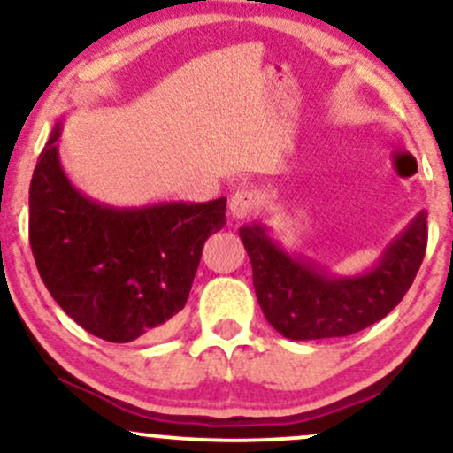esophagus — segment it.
Here are the masks:
<instances>
[{"instance_id":"34e87169","label":"esophagus","mask_w":453,"mask_h":453,"mask_svg":"<svg viewBox=\"0 0 453 453\" xmlns=\"http://www.w3.org/2000/svg\"><path fill=\"white\" fill-rule=\"evenodd\" d=\"M256 209V196L251 189H238L230 197V215L232 219H247Z\"/></svg>"}]
</instances>
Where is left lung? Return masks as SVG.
<instances>
[{"label": "left lung", "instance_id": "left-lung-1", "mask_svg": "<svg viewBox=\"0 0 453 453\" xmlns=\"http://www.w3.org/2000/svg\"><path fill=\"white\" fill-rule=\"evenodd\" d=\"M428 212L419 211L364 273L339 274L288 251L264 223L242 226L253 288L268 324L292 341L349 336L377 324L409 292L428 242Z\"/></svg>", "mask_w": 453, "mask_h": 453}]
</instances>
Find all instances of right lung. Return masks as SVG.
Returning a JSON list of instances; mask_svg holds the SVG:
<instances>
[{"instance_id":"add662e5","label":"right lung","mask_w":453,"mask_h":453,"mask_svg":"<svg viewBox=\"0 0 453 453\" xmlns=\"http://www.w3.org/2000/svg\"><path fill=\"white\" fill-rule=\"evenodd\" d=\"M55 123L29 187V244L55 303L97 339L159 334L189 298L202 247L226 226V197L114 206L67 179Z\"/></svg>"}]
</instances>
